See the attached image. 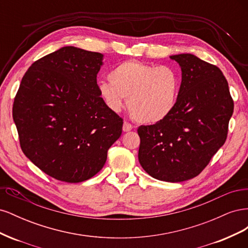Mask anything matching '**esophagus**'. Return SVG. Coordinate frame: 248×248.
Returning <instances> with one entry per match:
<instances>
[{"mask_svg":"<svg viewBox=\"0 0 248 248\" xmlns=\"http://www.w3.org/2000/svg\"><path fill=\"white\" fill-rule=\"evenodd\" d=\"M131 129H133V126L128 123V122H124L123 123V131L124 132H127V131H130Z\"/></svg>","mask_w":248,"mask_h":248,"instance_id":"1","label":"esophagus"}]
</instances>
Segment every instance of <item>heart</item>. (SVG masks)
<instances>
[{
    "instance_id": "obj_1",
    "label": "heart",
    "mask_w": 248,
    "mask_h": 248,
    "mask_svg": "<svg viewBox=\"0 0 248 248\" xmlns=\"http://www.w3.org/2000/svg\"><path fill=\"white\" fill-rule=\"evenodd\" d=\"M108 78L99 82L98 91L112 111L121 110L128 98L129 111L138 122L155 124L176 108L181 77L170 66L127 60L117 65Z\"/></svg>"
}]
</instances>
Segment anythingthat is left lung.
<instances>
[{"label": "left lung", "instance_id": "8db88e82", "mask_svg": "<svg viewBox=\"0 0 248 248\" xmlns=\"http://www.w3.org/2000/svg\"><path fill=\"white\" fill-rule=\"evenodd\" d=\"M170 58L182 71L176 108L163 121L139 127V161L157 180L182 182L197 177L224 144L234 101L218 67L191 54Z\"/></svg>", "mask_w": 248, "mask_h": 248}]
</instances>
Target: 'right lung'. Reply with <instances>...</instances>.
<instances>
[{"mask_svg":"<svg viewBox=\"0 0 248 248\" xmlns=\"http://www.w3.org/2000/svg\"><path fill=\"white\" fill-rule=\"evenodd\" d=\"M103 55L64 46L39 59L21 79L12 116L22 152L59 181L78 183L104 166L123 120L103 101Z\"/></svg>","mask_w":248,"mask_h":248,"instance_id":"add662e5","label":"right lung"}]
</instances>
